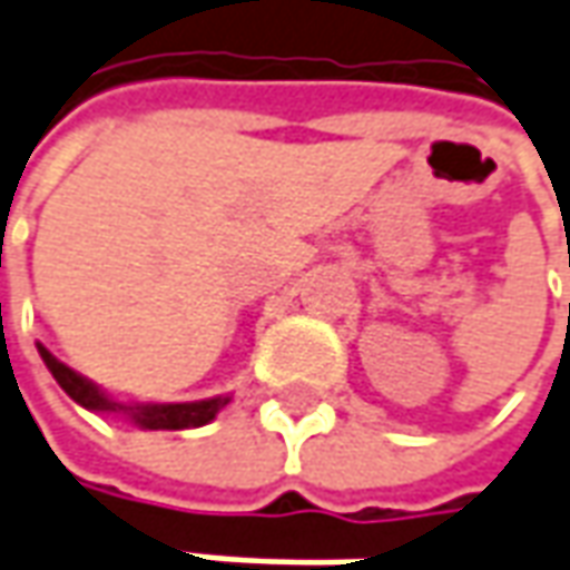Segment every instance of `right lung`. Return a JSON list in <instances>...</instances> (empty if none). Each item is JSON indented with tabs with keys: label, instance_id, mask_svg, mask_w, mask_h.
<instances>
[{
	"label": "right lung",
	"instance_id": "obj_1",
	"mask_svg": "<svg viewBox=\"0 0 570 570\" xmlns=\"http://www.w3.org/2000/svg\"><path fill=\"white\" fill-rule=\"evenodd\" d=\"M43 363L52 372V379L59 382V387L69 394L71 401L81 403L85 410L94 413H116L126 416L141 429H195V425H207L220 410H224L229 397H210V401H191V403H126L109 397L107 391H100L97 384L88 382L85 375H78L75 368L66 363H59L47 346L37 344Z\"/></svg>",
	"mask_w": 570,
	"mask_h": 570
}]
</instances>
